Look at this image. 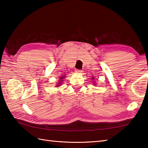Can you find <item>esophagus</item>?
<instances>
[{
    "label": "esophagus",
    "mask_w": 148,
    "mask_h": 148,
    "mask_svg": "<svg viewBox=\"0 0 148 148\" xmlns=\"http://www.w3.org/2000/svg\"><path fill=\"white\" fill-rule=\"evenodd\" d=\"M75 72H76V73H81V72H82V71H81V70H78V69H76V70L75 71Z\"/></svg>",
    "instance_id": "34e87169"
}]
</instances>
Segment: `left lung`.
<instances>
[{
	"mask_svg": "<svg viewBox=\"0 0 148 148\" xmlns=\"http://www.w3.org/2000/svg\"><path fill=\"white\" fill-rule=\"evenodd\" d=\"M92 80H93V79H94V78H92Z\"/></svg>",
	"mask_w": 148,
	"mask_h": 148,
	"instance_id": "obj_1",
	"label": "left lung"
}]
</instances>
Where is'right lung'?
Instances as JSON below:
<instances>
[{
  "label": "right lung",
  "mask_w": 148,
  "mask_h": 148,
  "mask_svg": "<svg viewBox=\"0 0 148 148\" xmlns=\"http://www.w3.org/2000/svg\"><path fill=\"white\" fill-rule=\"evenodd\" d=\"M66 76H62L61 77H60V80L59 81V83H58V85H56V87H58V86H60V84H61V81H62V79H64V77H65Z\"/></svg>",
  "instance_id": "add662e5"
}]
</instances>
